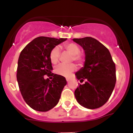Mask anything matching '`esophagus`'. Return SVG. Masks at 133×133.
<instances>
[{
  "label": "esophagus",
  "instance_id": "esophagus-1",
  "mask_svg": "<svg viewBox=\"0 0 133 133\" xmlns=\"http://www.w3.org/2000/svg\"><path fill=\"white\" fill-rule=\"evenodd\" d=\"M66 81H67V82H69V79L66 78Z\"/></svg>",
  "mask_w": 133,
  "mask_h": 133
}]
</instances>
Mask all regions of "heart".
I'll return each mask as SVG.
<instances>
[{
    "label": "heart",
    "instance_id": "b5f03b06",
    "mask_svg": "<svg viewBox=\"0 0 133 133\" xmlns=\"http://www.w3.org/2000/svg\"><path fill=\"white\" fill-rule=\"evenodd\" d=\"M64 47L69 53L72 55L73 60L79 62V63L82 62L83 59H82V56L79 54L80 52V48L77 44L74 43L67 44L64 45ZM59 56H60V49L58 47H54L50 53V60H51L52 64H56L59 61ZM76 69V67L74 64L69 65L59 64L56 67L55 71L57 74L68 77L72 72L75 71Z\"/></svg>",
    "mask_w": 133,
    "mask_h": 133
}]
</instances>
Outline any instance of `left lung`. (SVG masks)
Returning a JSON list of instances; mask_svg holds the SVG:
<instances>
[{
    "label": "left lung",
    "instance_id": "1",
    "mask_svg": "<svg viewBox=\"0 0 133 133\" xmlns=\"http://www.w3.org/2000/svg\"><path fill=\"white\" fill-rule=\"evenodd\" d=\"M85 52L84 67L76 73L82 82L74 92L80 105L90 109H97L108 101L116 81V65L109 50L96 39L86 37L73 39Z\"/></svg>",
    "mask_w": 133,
    "mask_h": 133
}]
</instances>
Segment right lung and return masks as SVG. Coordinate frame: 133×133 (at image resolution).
<instances>
[{
	"mask_svg": "<svg viewBox=\"0 0 133 133\" xmlns=\"http://www.w3.org/2000/svg\"><path fill=\"white\" fill-rule=\"evenodd\" d=\"M67 39L39 37L24 48L18 60L17 79L23 98L32 109L46 112L57 104L66 85L64 77L52 73L50 53ZM53 76L45 79L44 75Z\"/></svg>",
	"mask_w": 133,
	"mask_h": 133,
	"instance_id": "obj_1",
	"label": "right lung"
}]
</instances>
